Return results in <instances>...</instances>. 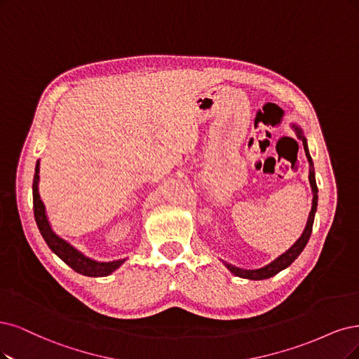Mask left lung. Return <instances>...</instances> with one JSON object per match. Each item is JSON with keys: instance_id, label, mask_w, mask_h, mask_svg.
<instances>
[{"instance_id": "8db88e82", "label": "left lung", "mask_w": 359, "mask_h": 359, "mask_svg": "<svg viewBox=\"0 0 359 359\" xmlns=\"http://www.w3.org/2000/svg\"><path fill=\"white\" fill-rule=\"evenodd\" d=\"M299 133V137L302 139L303 142V146H304V152H306V156H308V161L311 163L312 165V158L309 155V151H308V144H306V139L303 137L302 131L297 130ZM309 182H311V187H312V192H313V200H312V210L309 213V219H308V223H306V228H304L302 236L299 238V240L294 243V245L288 248L284 255H281L278 259H275L272 263H269L268 266H264L262 269H256V271H247V269H241V268H235L232 266V264H226V268L236 276H241V278H248V280H266V278H271L273 275H276L280 271L285 269L287 266H290L291 263H293L297 256L302 253L303 248L306 247L309 238H311V233H312V226H313V219H315V211H316V205H318V187H316V182H315V171H313V165L309 171Z\"/></svg>"}]
</instances>
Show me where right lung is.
I'll return each instance as SVG.
<instances>
[{
    "mask_svg": "<svg viewBox=\"0 0 359 359\" xmlns=\"http://www.w3.org/2000/svg\"><path fill=\"white\" fill-rule=\"evenodd\" d=\"M39 161H36L35 167V175H34V183H32V195H34V216L35 222L38 224V229L41 232L44 241L50 247L53 253H56L68 266H71L75 272L86 275V276H106L116 271L126 260H115V262H95L84 255L79 253L72 245H69L62 238H59L55 232L51 231L47 216H46V208L44 204L39 198L38 194V180H39Z\"/></svg>",
    "mask_w": 359,
    "mask_h": 359,
    "instance_id": "obj_1",
    "label": "right lung"
}]
</instances>
